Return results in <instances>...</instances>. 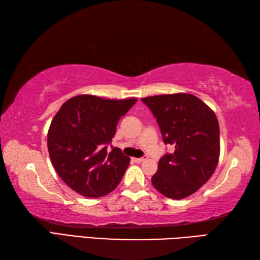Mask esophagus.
Masks as SVG:
<instances>
[{"label":"esophagus","instance_id":"1","mask_svg":"<svg viewBox=\"0 0 260 260\" xmlns=\"http://www.w3.org/2000/svg\"><path fill=\"white\" fill-rule=\"evenodd\" d=\"M146 158H147V156H143V157H133L132 159H133V161H134V162H136V163H142V162H144Z\"/></svg>","mask_w":260,"mask_h":260}]
</instances>
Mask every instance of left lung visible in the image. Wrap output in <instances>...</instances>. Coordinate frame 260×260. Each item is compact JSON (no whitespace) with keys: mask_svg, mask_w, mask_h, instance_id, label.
Segmentation results:
<instances>
[{"mask_svg":"<svg viewBox=\"0 0 260 260\" xmlns=\"http://www.w3.org/2000/svg\"><path fill=\"white\" fill-rule=\"evenodd\" d=\"M161 128L165 144L174 147L158 161L152 184L163 196L180 200L197 192L211 178L220 155L217 116L191 93L142 98Z\"/></svg>","mask_w":260,"mask_h":260,"instance_id":"1","label":"left lung"}]
</instances>
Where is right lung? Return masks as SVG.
<instances>
[{"label": "right lung", "instance_id": "right-lung-1", "mask_svg": "<svg viewBox=\"0 0 260 260\" xmlns=\"http://www.w3.org/2000/svg\"><path fill=\"white\" fill-rule=\"evenodd\" d=\"M136 98L79 95L66 102L48 132V151L60 178L79 194L99 198L112 192L129 165L120 148L107 151L116 126Z\"/></svg>", "mask_w": 260, "mask_h": 260}]
</instances>
